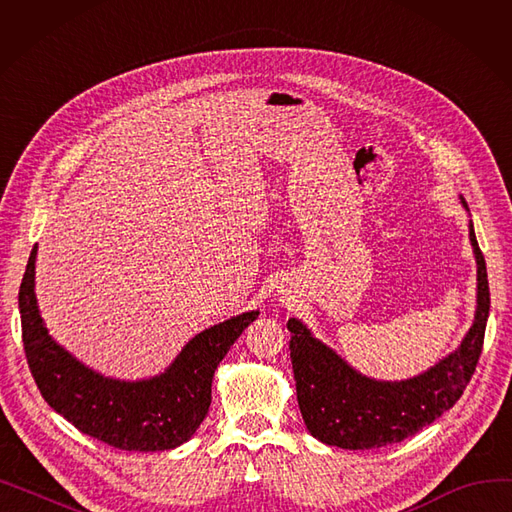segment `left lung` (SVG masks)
I'll use <instances>...</instances> for the list:
<instances>
[{
	"instance_id": "obj_1",
	"label": "left lung",
	"mask_w": 512,
	"mask_h": 512,
	"mask_svg": "<svg viewBox=\"0 0 512 512\" xmlns=\"http://www.w3.org/2000/svg\"><path fill=\"white\" fill-rule=\"evenodd\" d=\"M459 199L469 211L463 195ZM469 240L477 263L473 324L452 353L413 378L394 382L369 378L315 338L301 319H288L297 400L313 438L346 450L382 448L415 436L461 398L479 361L490 315L486 259L471 220Z\"/></svg>"
}]
</instances>
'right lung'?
<instances>
[{
    "instance_id": "1",
    "label": "right lung",
    "mask_w": 512,
    "mask_h": 512,
    "mask_svg": "<svg viewBox=\"0 0 512 512\" xmlns=\"http://www.w3.org/2000/svg\"><path fill=\"white\" fill-rule=\"evenodd\" d=\"M37 245L18 292L26 361L47 405L80 432L120 450L161 452L193 438L211 405V380L259 309L220 321L188 340L153 378L116 380L53 340L35 294Z\"/></svg>"
}]
</instances>
